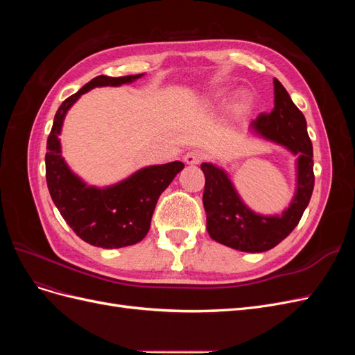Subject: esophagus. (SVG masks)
<instances>
[{
  "label": "esophagus",
  "instance_id": "obj_1",
  "mask_svg": "<svg viewBox=\"0 0 355 355\" xmlns=\"http://www.w3.org/2000/svg\"><path fill=\"white\" fill-rule=\"evenodd\" d=\"M201 159H202V154L200 151H191L184 157L185 164L188 166H197L201 163Z\"/></svg>",
  "mask_w": 355,
  "mask_h": 355
}]
</instances>
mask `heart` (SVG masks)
<instances>
[{
	"label": "heart",
	"mask_w": 355,
	"mask_h": 355,
	"mask_svg": "<svg viewBox=\"0 0 355 355\" xmlns=\"http://www.w3.org/2000/svg\"><path fill=\"white\" fill-rule=\"evenodd\" d=\"M227 98V93L225 92H218L211 96L210 103H222ZM252 105H253V99L249 93L241 92L237 94V98L234 99V102L230 106V118L234 123H240L243 121L245 115L250 112L252 110Z\"/></svg>",
	"instance_id": "1"
}]
</instances>
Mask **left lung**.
Masks as SVG:
<instances>
[{
  "instance_id": "1",
  "label": "left lung",
  "mask_w": 355,
  "mask_h": 355,
  "mask_svg": "<svg viewBox=\"0 0 355 355\" xmlns=\"http://www.w3.org/2000/svg\"><path fill=\"white\" fill-rule=\"evenodd\" d=\"M250 133L286 148L296 157L295 194L288 206L275 214L252 210L239 194L228 171L214 163L201 164L206 178L202 204L211 240L240 252L261 253L282 243L302 218L314 189L313 144L304 114L277 78H274V110L252 121Z\"/></svg>"
}]
</instances>
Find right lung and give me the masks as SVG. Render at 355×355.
<instances>
[{
	"mask_svg": "<svg viewBox=\"0 0 355 355\" xmlns=\"http://www.w3.org/2000/svg\"><path fill=\"white\" fill-rule=\"evenodd\" d=\"M145 73L125 77L99 75L63 101L47 139L46 178L53 202L81 240L102 249H120L145 239L157 201L184 168V163L146 166L108 187H94L73 173L62 157L60 133L68 111L84 93L94 87H120Z\"/></svg>",
	"mask_w": 355,
	"mask_h": 355,
	"instance_id": "right-lung-1",
	"label": "right lung"
}]
</instances>
